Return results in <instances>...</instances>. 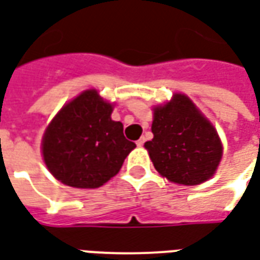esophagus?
I'll use <instances>...</instances> for the list:
<instances>
[{
	"label": "esophagus",
	"instance_id": "1",
	"mask_svg": "<svg viewBox=\"0 0 260 260\" xmlns=\"http://www.w3.org/2000/svg\"><path fill=\"white\" fill-rule=\"evenodd\" d=\"M136 145H138V146H143V145H145V138H141L139 141L136 142Z\"/></svg>",
	"mask_w": 260,
	"mask_h": 260
}]
</instances>
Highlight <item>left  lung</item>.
<instances>
[{
  "label": "left lung",
  "mask_w": 260,
  "mask_h": 260,
  "mask_svg": "<svg viewBox=\"0 0 260 260\" xmlns=\"http://www.w3.org/2000/svg\"><path fill=\"white\" fill-rule=\"evenodd\" d=\"M153 139L145 143L154 169L167 180L198 185L212 177L223 156L217 131L185 94L153 108Z\"/></svg>",
  "instance_id": "obj_1"
}]
</instances>
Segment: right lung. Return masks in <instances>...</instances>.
I'll return each mask as SVG.
<instances>
[{
	"mask_svg": "<svg viewBox=\"0 0 260 260\" xmlns=\"http://www.w3.org/2000/svg\"><path fill=\"white\" fill-rule=\"evenodd\" d=\"M113 104L94 89L65 104L44 132L42 152L48 171L74 188H99L117 174L135 149L124 126L111 119Z\"/></svg>",
	"mask_w": 260,
	"mask_h": 260,
	"instance_id": "obj_1",
	"label": "right lung"
}]
</instances>
